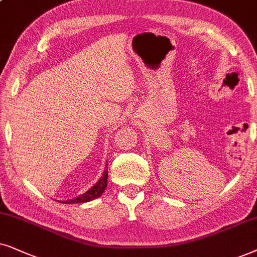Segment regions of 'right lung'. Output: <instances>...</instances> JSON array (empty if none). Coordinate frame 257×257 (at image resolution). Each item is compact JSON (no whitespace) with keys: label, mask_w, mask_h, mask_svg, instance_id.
<instances>
[{"label":"right lung","mask_w":257,"mask_h":257,"mask_svg":"<svg viewBox=\"0 0 257 257\" xmlns=\"http://www.w3.org/2000/svg\"><path fill=\"white\" fill-rule=\"evenodd\" d=\"M107 181H108V167L105 168L103 175H102L101 179L98 180L97 182L90 188V189L85 191L84 194L78 195V196L73 198V200L60 201V202L70 204V203H84V202H89V201H93V200H95V198L100 197L101 195L104 193L105 188H107Z\"/></svg>","instance_id":"right-lung-1"}]
</instances>
